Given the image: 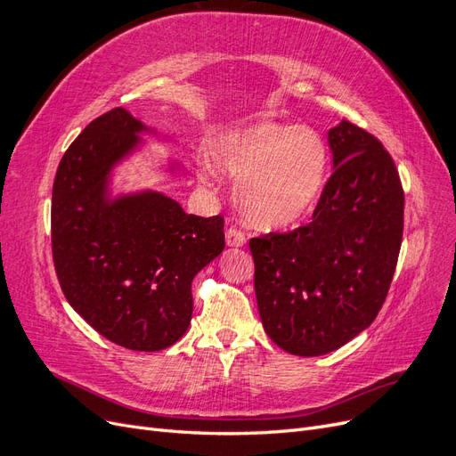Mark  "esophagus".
<instances>
[{"label":"esophagus","instance_id":"obj_1","mask_svg":"<svg viewBox=\"0 0 456 456\" xmlns=\"http://www.w3.org/2000/svg\"><path fill=\"white\" fill-rule=\"evenodd\" d=\"M226 245L228 247H243L245 245V233L236 226H230L226 230Z\"/></svg>","mask_w":456,"mask_h":456}]
</instances>
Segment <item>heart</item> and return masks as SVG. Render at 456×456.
Returning <instances> with one entry per match:
<instances>
[{
	"instance_id": "b5f03b06",
	"label": "heart",
	"mask_w": 456,
	"mask_h": 456,
	"mask_svg": "<svg viewBox=\"0 0 456 456\" xmlns=\"http://www.w3.org/2000/svg\"><path fill=\"white\" fill-rule=\"evenodd\" d=\"M213 161L236 181V203L258 230H283L308 216L329 171L325 141L310 127L258 121L220 136Z\"/></svg>"
}]
</instances>
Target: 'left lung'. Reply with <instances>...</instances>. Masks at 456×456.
<instances>
[{"label":"left lung","instance_id":"obj_1","mask_svg":"<svg viewBox=\"0 0 456 456\" xmlns=\"http://www.w3.org/2000/svg\"><path fill=\"white\" fill-rule=\"evenodd\" d=\"M333 175L312 223L249 241L262 325L293 355L335 352L380 312L403 236V188L388 151L342 119L327 133Z\"/></svg>","mask_w":456,"mask_h":456}]
</instances>
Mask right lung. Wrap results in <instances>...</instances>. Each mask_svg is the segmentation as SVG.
<instances>
[{
  "mask_svg": "<svg viewBox=\"0 0 456 456\" xmlns=\"http://www.w3.org/2000/svg\"><path fill=\"white\" fill-rule=\"evenodd\" d=\"M156 134L126 108L91 121L53 184L51 243L62 293L104 338L158 352L191 320V280L224 249L223 216L188 215L156 190L112 191L118 165ZM171 161L167 173L181 171Z\"/></svg>",
  "mask_w": 456,
  "mask_h": 456,
  "instance_id": "obj_1",
  "label": "right lung"
}]
</instances>
